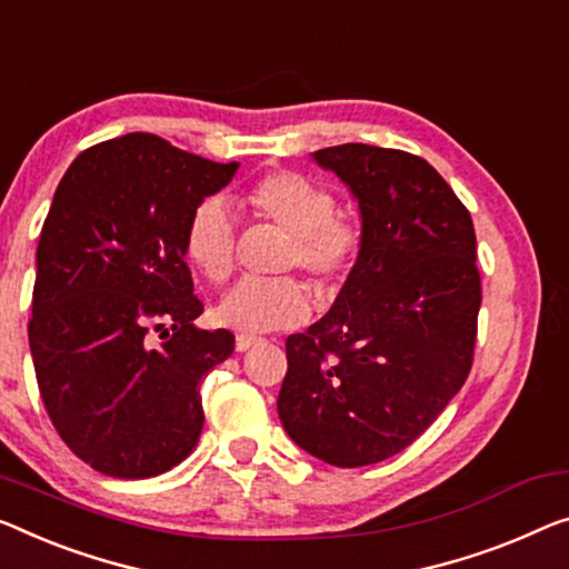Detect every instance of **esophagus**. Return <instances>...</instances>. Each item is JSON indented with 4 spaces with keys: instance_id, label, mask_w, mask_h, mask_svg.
Here are the masks:
<instances>
[{
    "instance_id": "34e87169",
    "label": "esophagus",
    "mask_w": 569,
    "mask_h": 569,
    "mask_svg": "<svg viewBox=\"0 0 569 569\" xmlns=\"http://www.w3.org/2000/svg\"><path fill=\"white\" fill-rule=\"evenodd\" d=\"M260 339L258 337H250V335H237V339H234V350L237 352H244V350H250L252 345H258Z\"/></svg>"
}]
</instances>
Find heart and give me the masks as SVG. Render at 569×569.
<instances>
[{
	"label": "heart",
	"instance_id": "1",
	"mask_svg": "<svg viewBox=\"0 0 569 569\" xmlns=\"http://www.w3.org/2000/svg\"><path fill=\"white\" fill-rule=\"evenodd\" d=\"M240 203L252 217L286 234L281 268H301L321 296L332 293L350 273L360 250V230L335 214V197L296 171H273L242 191ZM237 234L222 199L193 207L183 230L186 258L209 283H224L234 268ZM309 313V291L291 276L240 281L214 307V319L242 335H266L296 327Z\"/></svg>",
	"mask_w": 569,
	"mask_h": 569
}]
</instances>
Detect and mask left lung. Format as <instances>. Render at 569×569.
Returning a JSON list of instances; mask_svg holds the SVG:
<instances>
[{
    "instance_id": "1",
    "label": "left lung",
    "mask_w": 569,
    "mask_h": 569,
    "mask_svg": "<svg viewBox=\"0 0 569 569\" xmlns=\"http://www.w3.org/2000/svg\"><path fill=\"white\" fill-rule=\"evenodd\" d=\"M360 211V250L325 317L286 339L278 417L337 468L401 452L460 391L478 335L470 211L427 160L347 142L311 152Z\"/></svg>"
}]
</instances>
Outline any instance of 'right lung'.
Masks as SVG:
<instances>
[{"mask_svg":"<svg viewBox=\"0 0 569 569\" xmlns=\"http://www.w3.org/2000/svg\"><path fill=\"white\" fill-rule=\"evenodd\" d=\"M237 168L130 132L83 150L53 193L36 256L32 366L58 435L109 478H152L199 442V383L234 337L193 327L203 303L183 230Z\"/></svg>","mask_w":569,"mask_h":569,"instance_id":"1","label":"right lung"}]
</instances>
